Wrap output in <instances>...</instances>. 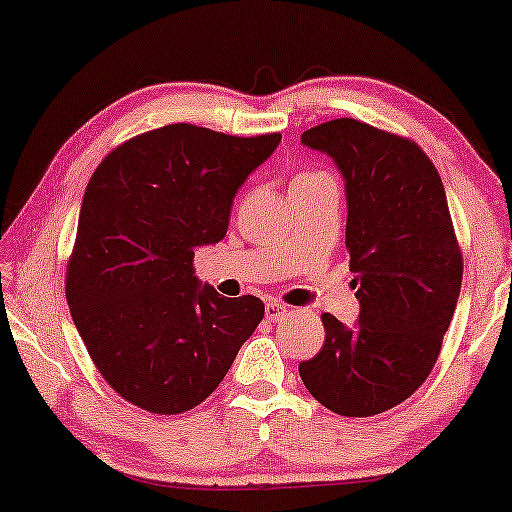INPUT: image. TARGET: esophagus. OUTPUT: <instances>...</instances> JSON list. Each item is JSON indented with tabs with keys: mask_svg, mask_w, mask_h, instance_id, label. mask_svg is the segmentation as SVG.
Instances as JSON below:
<instances>
[{
	"mask_svg": "<svg viewBox=\"0 0 512 512\" xmlns=\"http://www.w3.org/2000/svg\"><path fill=\"white\" fill-rule=\"evenodd\" d=\"M265 317H268L272 324H277V321L291 317V307H286L284 303H277V300H270V303L265 305Z\"/></svg>",
	"mask_w": 512,
	"mask_h": 512,
	"instance_id": "esophagus-1",
	"label": "esophagus"
}]
</instances>
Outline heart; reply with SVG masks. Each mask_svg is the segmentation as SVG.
I'll return each mask as SVG.
<instances>
[{"label": "heart", "instance_id": "1", "mask_svg": "<svg viewBox=\"0 0 512 512\" xmlns=\"http://www.w3.org/2000/svg\"><path fill=\"white\" fill-rule=\"evenodd\" d=\"M317 174H324V172H300L296 179H307V177H317ZM296 179H293V181H296Z\"/></svg>", "mask_w": 512, "mask_h": 512}]
</instances>
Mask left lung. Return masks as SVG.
I'll return each instance as SVG.
<instances>
[{"label":"left lung","instance_id":"1","mask_svg":"<svg viewBox=\"0 0 512 512\" xmlns=\"http://www.w3.org/2000/svg\"><path fill=\"white\" fill-rule=\"evenodd\" d=\"M300 142L335 160L347 193V251L361 314H321V352L298 366L324 408L370 417L396 408L436 366L459 300L464 258L440 174L394 132L335 118Z\"/></svg>","mask_w":512,"mask_h":512}]
</instances>
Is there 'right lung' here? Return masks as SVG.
<instances>
[{"label": "right lung", "mask_w": 512, "mask_h": 512, "mask_svg": "<svg viewBox=\"0 0 512 512\" xmlns=\"http://www.w3.org/2000/svg\"><path fill=\"white\" fill-rule=\"evenodd\" d=\"M279 139L174 123L116 146L90 177L67 303L100 375L137 408L200 405L261 324V300L202 286L193 256L226 237L235 193Z\"/></svg>", "instance_id": "1"}]
</instances>
